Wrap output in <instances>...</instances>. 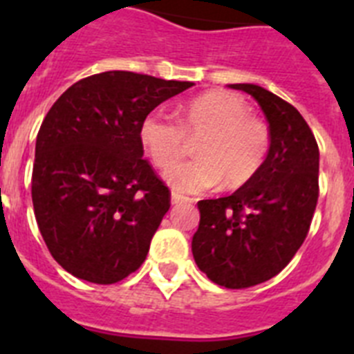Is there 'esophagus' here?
<instances>
[{
    "label": "esophagus",
    "mask_w": 354,
    "mask_h": 354,
    "mask_svg": "<svg viewBox=\"0 0 354 354\" xmlns=\"http://www.w3.org/2000/svg\"><path fill=\"white\" fill-rule=\"evenodd\" d=\"M186 202H189V198L184 195H179V193H171V204L177 205V204H186Z\"/></svg>",
    "instance_id": "34e87169"
}]
</instances>
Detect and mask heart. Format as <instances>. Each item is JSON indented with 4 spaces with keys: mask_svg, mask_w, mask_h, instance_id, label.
<instances>
[{
    "mask_svg": "<svg viewBox=\"0 0 354 354\" xmlns=\"http://www.w3.org/2000/svg\"><path fill=\"white\" fill-rule=\"evenodd\" d=\"M186 138L199 139V158L165 175L180 193L207 192L221 183L225 187L245 186L259 174L270 152V131L264 122L250 115L245 99L225 90L186 102L179 109V124L161 109L147 113L140 124V142L159 168H168L182 157Z\"/></svg>",
    "mask_w": 354,
    "mask_h": 354,
    "instance_id": "obj_1",
    "label": "heart"
}]
</instances>
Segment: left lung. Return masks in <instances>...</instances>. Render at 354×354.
<instances>
[{
  "label": "left lung",
  "mask_w": 354,
  "mask_h": 354,
  "mask_svg": "<svg viewBox=\"0 0 354 354\" xmlns=\"http://www.w3.org/2000/svg\"><path fill=\"white\" fill-rule=\"evenodd\" d=\"M259 102L270 124V152L250 183L230 196L200 200L192 241L196 266L228 289L278 274L303 245L319 196V149L289 102L253 83L228 84Z\"/></svg>",
  "instance_id": "8db88e82"
}]
</instances>
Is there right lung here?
<instances>
[{"label":"right lung","instance_id":"add662e5","mask_svg":"<svg viewBox=\"0 0 354 354\" xmlns=\"http://www.w3.org/2000/svg\"><path fill=\"white\" fill-rule=\"evenodd\" d=\"M192 86L109 71L74 83L49 109L37 134L31 198L65 271L108 286L143 264L170 192L143 159L140 124Z\"/></svg>","mask_w":354,"mask_h":354}]
</instances>
